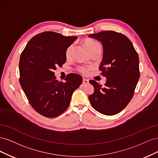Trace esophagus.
I'll return each instance as SVG.
<instances>
[{
    "instance_id": "1",
    "label": "esophagus",
    "mask_w": 158,
    "mask_h": 158,
    "mask_svg": "<svg viewBox=\"0 0 158 158\" xmlns=\"http://www.w3.org/2000/svg\"><path fill=\"white\" fill-rule=\"evenodd\" d=\"M82 83L84 84H88L89 83V80L88 79H85V78H84L83 79V81H82Z\"/></svg>"
}]
</instances>
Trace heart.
<instances>
[{
    "label": "heart",
    "mask_w": 158,
    "mask_h": 158,
    "mask_svg": "<svg viewBox=\"0 0 158 158\" xmlns=\"http://www.w3.org/2000/svg\"><path fill=\"white\" fill-rule=\"evenodd\" d=\"M84 43H85V45H86V47H88V49H89V51L90 52L92 51L97 45H99V44H98L97 42L92 41V40H85ZM73 50H74V45H71L68 47L67 49H66V58L69 59V58H70V57H71L72 55H73ZM79 71L80 72V73H82L83 74H87L89 71V69L86 68V67H84V66H81V67L79 68Z\"/></svg>",
    "instance_id": "obj_1"
}]
</instances>
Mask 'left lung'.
Listing matches in <instances>:
<instances>
[{
	"mask_svg": "<svg viewBox=\"0 0 158 158\" xmlns=\"http://www.w3.org/2000/svg\"><path fill=\"white\" fill-rule=\"evenodd\" d=\"M89 37L102 42L103 55L99 69L107 79L103 88L95 80H89L94 87L89 102L100 113L113 115L133 97L140 78L138 55L130 40L121 33L103 31Z\"/></svg>",
	"mask_w": 158,
	"mask_h": 158,
	"instance_id": "8db88e82",
	"label": "left lung"
}]
</instances>
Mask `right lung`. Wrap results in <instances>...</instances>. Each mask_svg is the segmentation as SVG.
<instances>
[{"label":"right lung","instance_id":"add662e5","mask_svg":"<svg viewBox=\"0 0 158 158\" xmlns=\"http://www.w3.org/2000/svg\"><path fill=\"white\" fill-rule=\"evenodd\" d=\"M77 38L45 31L32 37L22 52L20 83L31 107L43 116L56 117L64 112L82 83V76L74 73L59 82L53 72L65 63L66 51Z\"/></svg>","mask_w":158,"mask_h":158}]
</instances>
